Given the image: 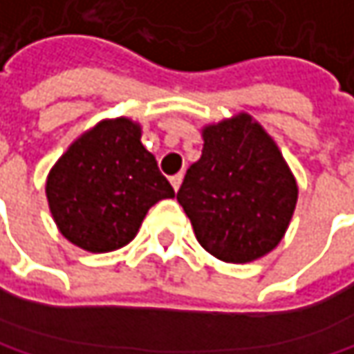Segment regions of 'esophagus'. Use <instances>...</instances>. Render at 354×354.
Wrapping results in <instances>:
<instances>
[{"label":"esophagus","mask_w":354,"mask_h":354,"mask_svg":"<svg viewBox=\"0 0 354 354\" xmlns=\"http://www.w3.org/2000/svg\"><path fill=\"white\" fill-rule=\"evenodd\" d=\"M182 178H184V174H182V172H178V174H174V176L170 178V182H172L174 190H178V188H180V184H182Z\"/></svg>","instance_id":"esophagus-1"}]
</instances>
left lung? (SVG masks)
<instances>
[{"label": "left lung", "mask_w": 354, "mask_h": 354, "mask_svg": "<svg viewBox=\"0 0 354 354\" xmlns=\"http://www.w3.org/2000/svg\"><path fill=\"white\" fill-rule=\"evenodd\" d=\"M203 156L176 198L210 255L247 263L281 241L296 209L298 186L277 145L249 115L209 125Z\"/></svg>", "instance_id": "obj_1"}]
</instances>
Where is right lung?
Masks as SVG:
<instances>
[{
	"instance_id": "obj_1",
	"label": "right lung",
	"mask_w": 354,
	"mask_h": 354,
	"mask_svg": "<svg viewBox=\"0 0 354 354\" xmlns=\"http://www.w3.org/2000/svg\"><path fill=\"white\" fill-rule=\"evenodd\" d=\"M142 129L119 117L86 131L50 170V212L60 233L93 253L131 241L145 212L174 188L140 142Z\"/></svg>"
}]
</instances>
